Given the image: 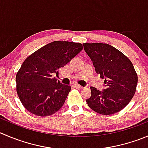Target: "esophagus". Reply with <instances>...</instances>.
Here are the masks:
<instances>
[{
    "label": "esophagus",
    "instance_id": "obj_1",
    "mask_svg": "<svg viewBox=\"0 0 148 148\" xmlns=\"http://www.w3.org/2000/svg\"><path fill=\"white\" fill-rule=\"evenodd\" d=\"M74 86L76 88H77V89H82V88H83V87L81 86V85H78V84H75Z\"/></svg>",
    "mask_w": 148,
    "mask_h": 148
}]
</instances>
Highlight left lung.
<instances>
[{"label":"left lung","mask_w":148,"mask_h":148,"mask_svg":"<svg viewBox=\"0 0 148 148\" xmlns=\"http://www.w3.org/2000/svg\"><path fill=\"white\" fill-rule=\"evenodd\" d=\"M97 74L105 79V89L91 87V96L86 101L91 110L103 115L117 113L126 107L136 92L137 74L123 53L108 44H83Z\"/></svg>","instance_id":"left-lung-1"}]
</instances>
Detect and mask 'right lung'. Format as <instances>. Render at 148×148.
Wrapping results in <instances>:
<instances>
[{
	"label": "right lung",
	"instance_id": "1",
	"mask_svg": "<svg viewBox=\"0 0 148 148\" xmlns=\"http://www.w3.org/2000/svg\"><path fill=\"white\" fill-rule=\"evenodd\" d=\"M83 49L80 43L52 41L25 60L16 75V93L25 108L45 117L58 111L71 86L52 77Z\"/></svg>",
	"mask_w": 148,
	"mask_h": 148
}]
</instances>
